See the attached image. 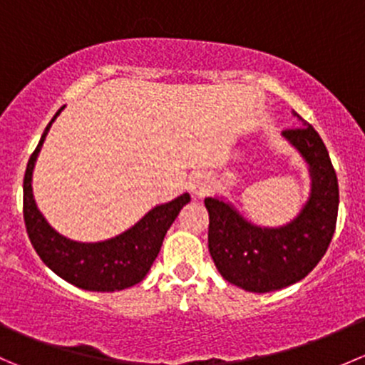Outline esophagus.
Segmentation results:
<instances>
[{
	"label": "esophagus",
	"mask_w": 365,
	"mask_h": 365,
	"mask_svg": "<svg viewBox=\"0 0 365 365\" xmlns=\"http://www.w3.org/2000/svg\"><path fill=\"white\" fill-rule=\"evenodd\" d=\"M210 189H212V180L206 175L194 176V180L190 182V190H192L194 196L197 197H205L206 194L210 192Z\"/></svg>",
	"instance_id": "34e87169"
}]
</instances>
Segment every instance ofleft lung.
I'll list each match as a JSON object with an SVG mask.
<instances>
[{
	"label": "left lung",
	"instance_id": "obj_1",
	"mask_svg": "<svg viewBox=\"0 0 365 365\" xmlns=\"http://www.w3.org/2000/svg\"><path fill=\"white\" fill-rule=\"evenodd\" d=\"M293 114L304 127L286 128L282 135L309 164L311 196L292 222L261 227L219 197L205 200L210 256L220 275L245 292L268 293L302 281L325 256L336 231L339 185L332 160L318 132Z\"/></svg>",
	"mask_w": 365,
	"mask_h": 365
}]
</instances>
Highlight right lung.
Listing matches in <instances>:
<instances>
[{"label":"right lung","mask_w":365,"mask_h":365,"mask_svg":"<svg viewBox=\"0 0 365 365\" xmlns=\"http://www.w3.org/2000/svg\"><path fill=\"white\" fill-rule=\"evenodd\" d=\"M61 109L46 127L26 168L23 212L29 242L40 259L54 274L77 288L88 292H120L130 288L141 282L148 274L160 251L165 233L175 222L180 210L189 203L190 196L185 192L169 203L155 206L130 230L104 242L83 244L54 231L33 200L31 176L47 132Z\"/></svg>","instance_id":"right-lung-1"}]
</instances>
